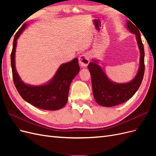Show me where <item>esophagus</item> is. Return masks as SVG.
<instances>
[{
    "mask_svg": "<svg viewBox=\"0 0 156 156\" xmlns=\"http://www.w3.org/2000/svg\"><path fill=\"white\" fill-rule=\"evenodd\" d=\"M79 62L82 67H87L90 62V56L87 53H83L79 57Z\"/></svg>",
    "mask_w": 156,
    "mask_h": 156,
    "instance_id": "34e87169",
    "label": "esophagus"
}]
</instances>
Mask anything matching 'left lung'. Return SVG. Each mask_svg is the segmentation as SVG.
Returning a JSON list of instances; mask_svg holds the SVG:
<instances>
[{"label":"left lung","mask_w":156,"mask_h":156,"mask_svg":"<svg viewBox=\"0 0 156 156\" xmlns=\"http://www.w3.org/2000/svg\"><path fill=\"white\" fill-rule=\"evenodd\" d=\"M126 29L135 35L140 51V60L137 73L130 81L116 83L108 77L98 59L94 58L88 66L91 75L93 95L98 104L103 107H112L129 100L137 91L142 83L144 73V51L140 32L136 26L127 20Z\"/></svg>","instance_id":"left-lung-1"}]
</instances>
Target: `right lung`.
<instances>
[{"instance_id":"obj_1","label":"right lung","mask_w":156,"mask_h":156,"mask_svg":"<svg viewBox=\"0 0 156 156\" xmlns=\"http://www.w3.org/2000/svg\"><path fill=\"white\" fill-rule=\"evenodd\" d=\"M27 25V23L23 25L13 40L11 66L14 84L22 98L30 104L44 110H59L67 103L71 83L79 72L78 58H75L61 64L54 76L44 84L32 85L23 82L16 70L15 57L17 40Z\"/></svg>"}]
</instances>
